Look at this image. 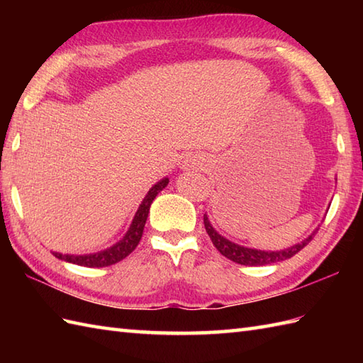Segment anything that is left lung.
Segmentation results:
<instances>
[{
  "label": "left lung",
  "mask_w": 363,
  "mask_h": 363,
  "mask_svg": "<svg viewBox=\"0 0 363 363\" xmlns=\"http://www.w3.org/2000/svg\"><path fill=\"white\" fill-rule=\"evenodd\" d=\"M204 228L209 234L212 243L215 245L223 256L228 257L229 260L235 262V264L240 265H246V267H259V265H269V264H277V262L287 260L290 257L295 256L296 252H299L304 246L312 240V237L317 233L318 228L313 230V233L306 237L303 242H299L296 245L290 246V248L285 250H279V251H262V250H256V248H248V246H242L237 245L234 242L228 240L226 237H223L221 234H218L215 228L212 226V223L209 221V217L204 213Z\"/></svg>",
  "instance_id": "obj_1"
}]
</instances>
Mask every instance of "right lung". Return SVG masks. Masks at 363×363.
<instances>
[{
  "mask_svg": "<svg viewBox=\"0 0 363 363\" xmlns=\"http://www.w3.org/2000/svg\"><path fill=\"white\" fill-rule=\"evenodd\" d=\"M168 182H169L168 177H164V179H160L159 182L154 184L148 194H146V196L143 198L140 206H138V209L133 218V223H130L126 234L123 235L121 240L109 246V248L91 252V254H62V252H52V254L60 260L70 262V264H76L81 267H90V268L109 267L128 257L129 254L135 250L138 242H140L145 223H146V218H148L150 207L154 201V198H156L160 191L168 186Z\"/></svg>",
  "mask_w": 363,
  "mask_h": 363,
  "instance_id": "1",
  "label": "right lung"
}]
</instances>
